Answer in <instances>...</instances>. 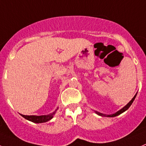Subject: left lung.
Here are the masks:
<instances>
[{
  "label": "left lung",
  "instance_id": "1",
  "mask_svg": "<svg viewBox=\"0 0 146 146\" xmlns=\"http://www.w3.org/2000/svg\"><path fill=\"white\" fill-rule=\"evenodd\" d=\"M136 95H137V93H136V94H135V96L133 97V99H132L131 100H130V102H129L128 103H127V105H125V107H123V108H122V109H120V110H118V111H117V112H116L115 113L111 114V115H105V114L101 113V112H98V111H95V113H96V114H98V115H100V116H102V117H116V116L119 115H120V114H122V113H123V112H124L125 111H126V110H127V109H128L129 108H130V105H132V103H133V101H134V100H135V97H136Z\"/></svg>",
  "mask_w": 146,
  "mask_h": 146
}]
</instances>
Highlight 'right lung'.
<instances>
[{
  "instance_id": "right-lung-1",
  "label": "right lung",
  "mask_w": 146,
  "mask_h": 146,
  "mask_svg": "<svg viewBox=\"0 0 146 146\" xmlns=\"http://www.w3.org/2000/svg\"><path fill=\"white\" fill-rule=\"evenodd\" d=\"M57 108H56V110L54 112H51V113L48 114V115H39V116H37V115H21L22 117H24L25 119L26 120H29V121H31L33 123H46V122H48L50 120L53 118L54 115H55L56 113V110H58Z\"/></svg>"
}]
</instances>
